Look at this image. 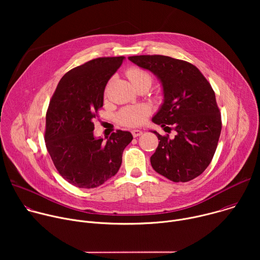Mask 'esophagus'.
Instances as JSON below:
<instances>
[{
    "mask_svg": "<svg viewBox=\"0 0 260 260\" xmlns=\"http://www.w3.org/2000/svg\"><path fill=\"white\" fill-rule=\"evenodd\" d=\"M132 134H133V136L136 138V137L141 136V135L143 134V132H142L141 129H133V131H132Z\"/></svg>",
    "mask_w": 260,
    "mask_h": 260,
    "instance_id": "34e87169",
    "label": "esophagus"
}]
</instances>
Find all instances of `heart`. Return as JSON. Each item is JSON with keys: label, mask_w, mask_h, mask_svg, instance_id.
<instances>
[{"label": "heart", "mask_w": 260, "mask_h": 260, "mask_svg": "<svg viewBox=\"0 0 260 260\" xmlns=\"http://www.w3.org/2000/svg\"><path fill=\"white\" fill-rule=\"evenodd\" d=\"M126 75L133 83L134 87L141 84H146L150 87L152 83V77L150 74L139 68H132L127 70ZM118 118L120 122L125 125L136 126L145 120L146 110L142 107H128L120 111Z\"/></svg>", "instance_id": "obj_1"}]
</instances>
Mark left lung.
<instances>
[{"mask_svg":"<svg viewBox=\"0 0 260 260\" xmlns=\"http://www.w3.org/2000/svg\"><path fill=\"white\" fill-rule=\"evenodd\" d=\"M128 59L151 72L162 87L164 101L152 121L175 137L160 136L150 162L155 172L174 182H187L210 165L221 133L215 92L193 64L166 55H136Z\"/></svg>","mask_w":260,"mask_h":260,"instance_id":"8db88e82","label":"left lung"}]
</instances>
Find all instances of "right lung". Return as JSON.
<instances>
[{
	"instance_id": "right-lung-1",
	"label": "right lung",
	"mask_w": 260,
	"mask_h": 260,
	"mask_svg": "<svg viewBox=\"0 0 260 260\" xmlns=\"http://www.w3.org/2000/svg\"><path fill=\"white\" fill-rule=\"evenodd\" d=\"M124 56L100 57L64 74L46 113L47 151L61 177L79 188H94L117 174L129 132L117 131L104 141L94 137L105 87Z\"/></svg>"
}]
</instances>
